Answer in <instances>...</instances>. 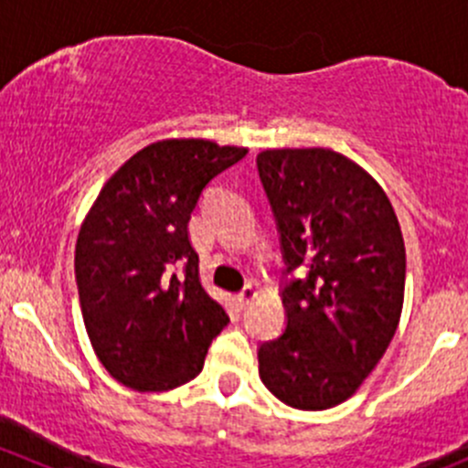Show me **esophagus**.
<instances>
[{
	"label": "esophagus",
	"mask_w": 468,
	"mask_h": 468,
	"mask_svg": "<svg viewBox=\"0 0 468 468\" xmlns=\"http://www.w3.org/2000/svg\"><path fill=\"white\" fill-rule=\"evenodd\" d=\"M256 296H258L256 287H253V285H244L242 292H239V294H238V305H239V308H247V305L251 303V301L256 299Z\"/></svg>",
	"instance_id": "1"
}]
</instances>
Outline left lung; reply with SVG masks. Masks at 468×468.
Returning <instances> with one entry per match:
<instances>
[{
  "instance_id": "obj_1",
  "label": "left lung",
  "mask_w": 468,
  "mask_h": 468,
  "mask_svg": "<svg viewBox=\"0 0 468 468\" xmlns=\"http://www.w3.org/2000/svg\"><path fill=\"white\" fill-rule=\"evenodd\" d=\"M285 261V333L258 348L261 378L296 410L356 394L399 325L405 244L382 187L330 149L256 158Z\"/></svg>"
}]
</instances>
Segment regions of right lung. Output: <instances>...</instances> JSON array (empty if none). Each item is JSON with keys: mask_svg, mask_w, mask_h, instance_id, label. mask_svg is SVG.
I'll use <instances>...</instances> for the list:
<instances>
[{"mask_svg": "<svg viewBox=\"0 0 468 468\" xmlns=\"http://www.w3.org/2000/svg\"><path fill=\"white\" fill-rule=\"evenodd\" d=\"M247 155L210 140H163L131 155L79 230L74 273L99 362L122 385L167 391L204 369L229 324L199 281L187 238L207 183Z\"/></svg>", "mask_w": 468, "mask_h": 468, "instance_id": "1", "label": "right lung"}]
</instances>
